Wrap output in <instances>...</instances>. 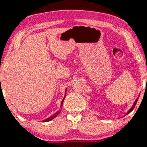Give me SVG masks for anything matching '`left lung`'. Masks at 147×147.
<instances>
[{"instance_id":"obj_1","label":"left lung","mask_w":147,"mask_h":147,"mask_svg":"<svg viewBox=\"0 0 147 147\" xmlns=\"http://www.w3.org/2000/svg\"><path fill=\"white\" fill-rule=\"evenodd\" d=\"M146 82H147V78H146ZM138 99H137V100H136L135 101V102H134V105H133V106H132V107H131V108H130V110H129V111H128V112L127 113V114H128V113H130L131 112V111L133 110V109H134V107H135V106H136V103H137V102H138Z\"/></svg>"}]
</instances>
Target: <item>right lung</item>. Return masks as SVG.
<instances>
[{
	"label": "right lung",
	"instance_id": "obj_1",
	"mask_svg": "<svg viewBox=\"0 0 147 147\" xmlns=\"http://www.w3.org/2000/svg\"><path fill=\"white\" fill-rule=\"evenodd\" d=\"M64 99H65V97L63 98V100L61 101V106H62V104H63V100H64ZM60 111V110H59ZM59 112H60V111H57V112L56 113H54L53 115H52V116H51L50 117H49L48 119H45V120H44V121H43V122H48V121H51V120H53V119L54 118V117H57L58 115V114L59 113Z\"/></svg>",
	"mask_w": 147,
	"mask_h": 147
}]
</instances>
